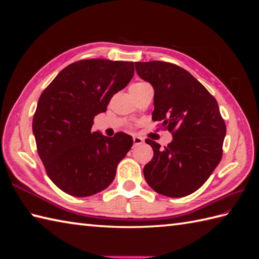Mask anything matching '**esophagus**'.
Wrapping results in <instances>:
<instances>
[{"label":"esophagus","mask_w":259,"mask_h":259,"mask_svg":"<svg viewBox=\"0 0 259 259\" xmlns=\"http://www.w3.org/2000/svg\"><path fill=\"white\" fill-rule=\"evenodd\" d=\"M133 142H134V147H136V146L142 145L144 143V139L142 137L135 136V137H133Z\"/></svg>","instance_id":"34e87169"}]
</instances>
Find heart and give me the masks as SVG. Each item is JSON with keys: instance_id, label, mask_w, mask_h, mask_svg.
Instances as JSON below:
<instances>
[{"instance_id": "heart-1", "label": "heart", "mask_w": 259, "mask_h": 259, "mask_svg": "<svg viewBox=\"0 0 259 259\" xmlns=\"http://www.w3.org/2000/svg\"><path fill=\"white\" fill-rule=\"evenodd\" d=\"M146 84H147L146 82H137V83L133 84V85L131 86V90H132V89H137V88H140V86H144V85H146Z\"/></svg>"}]
</instances>
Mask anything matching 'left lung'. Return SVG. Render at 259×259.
<instances>
[{
    "label": "left lung",
    "instance_id": "obj_1",
    "mask_svg": "<svg viewBox=\"0 0 259 259\" xmlns=\"http://www.w3.org/2000/svg\"><path fill=\"white\" fill-rule=\"evenodd\" d=\"M138 75L154 89L152 120L161 122L173 140L162 148L147 139L153 159L144 176L154 191L182 198L197 191L223 156L226 123L216 99L194 76L170 62H135Z\"/></svg>",
    "mask_w": 259,
    "mask_h": 259
}]
</instances>
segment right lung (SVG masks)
<instances>
[{
  "label": "right lung",
  "mask_w": 259,
  "mask_h": 259,
  "mask_svg": "<svg viewBox=\"0 0 259 259\" xmlns=\"http://www.w3.org/2000/svg\"><path fill=\"white\" fill-rule=\"evenodd\" d=\"M133 75L131 61L84 59L62 69L41 94L32 130L46 174L60 190L90 197L113 182L133 139L124 133L109 138L92 126Z\"/></svg>",
  "instance_id": "add662e5"
}]
</instances>
